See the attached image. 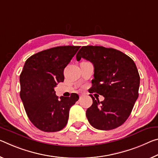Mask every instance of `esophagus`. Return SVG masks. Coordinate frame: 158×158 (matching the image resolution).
<instances>
[{
    "instance_id": "34e87169",
    "label": "esophagus",
    "mask_w": 158,
    "mask_h": 158,
    "mask_svg": "<svg viewBox=\"0 0 158 158\" xmlns=\"http://www.w3.org/2000/svg\"><path fill=\"white\" fill-rule=\"evenodd\" d=\"M84 96V95L83 94H79V96L80 97H82V96Z\"/></svg>"
}]
</instances>
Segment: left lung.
Listing matches in <instances>:
<instances>
[{
	"mask_svg": "<svg viewBox=\"0 0 158 158\" xmlns=\"http://www.w3.org/2000/svg\"><path fill=\"white\" fill-rule=\"evenodd\" d=\"M77 60L84 58L94 67L90 94L97 93L104 101L93 99L86 110L89 123L100 130L117 128L128 119L139 97L140 76L133 60L118 50L103 46H82Z\"/></svg>",
	"mask_w": 158,
	"mask_h": 158,
	"instance_id": "obj_1",
	"label": "left lung"
}]
</instances>
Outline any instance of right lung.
<instances>
[{
  "instance_id": "add662e5",
  "label": "right lung",
  "mask_w": 158,
  "mask_h": 158,
  "mask_svg": "<svg viewBox=\"0 0 158 158\" xmlns=\"http://www.w3.org/2000/svg\"><path fill=\"white\" fill-rule=\"evenodd\" d=\"M79 46H57L33 55L25 62L19 76L20 98L30 121L45 132L60 131L67 124L69 112L79 100L56 95L54 88L64 81V69Z\"/></svg>"
}]
</instances>
